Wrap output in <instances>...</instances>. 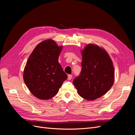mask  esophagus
I'll list each match as a JSON object with an SVG mask.
<instances>
[{
	"mask_svg": "<svg viewBox=\"0 0 135 135\" xmlns=\"http://www.w3.org/2000/svg\"><path fill=\"white\" fill-rule=\"evenodd\" d=\"M73 76L71 75H68V80H71L72 79Z\"/></svg>",
	"mask_w": 135,
	"mask_h": 135,
	"instance_id": "1",
	"label": "esophagus"
}]
</instances>
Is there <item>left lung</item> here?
Listing matches in <instances>:
<instances>
[{
  "instance_id": "left-lung-1",
  "label": "left lung",
  "mask_w": 135,
  "mask_h": 135,
  "mask_svg": "<svg viewBox=\"0 0 135 135\" xmlns=\"http://www.w3.org/2000/svg\"><path fill=\"white\" fill-rule=\"evenodd\" d=\"M81 53V71L73 84L80 96L92 101L105 95L113 86V63L107 52L95 44H87Z\"/></svg>"
}]
</instances>
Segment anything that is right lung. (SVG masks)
I'll return each mask as SVG.
<instances>
[{
    "label": "right lung",
    "instance_id": "right-lung-1",
    "mask_svg": "<svg viewBox=\"0 0 135 135\" xmlns=\"http://www.w3.org/2000/svg\"><path fill=\"white\" fill-rule=\"evenodd\" d=\"M62 47L54 40H45L36 46L27 61L23 80L31 93L39 99L54 97L67 79L58 61Z\"/></svg>",
    "mask_w": 135,
    "mask_h": 135
}]
</instances>
